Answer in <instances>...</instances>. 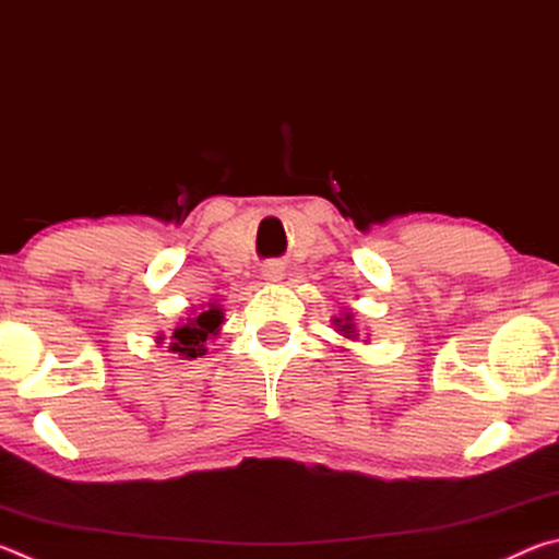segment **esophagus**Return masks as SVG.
Returning a JSON list of instances; mask_svg holds the SVG:
<instances>
[{"mask_svg":"<svg viewBox=\"0 0 559 559\" xmlns=\"http://www.w3.org/2000/svg\"><path fill=\"white\" fill-rule=\"evenodd\" d=\"M261 276L269 283H278V281H283V266H278V263H271V266L261 271Z\"/></svg>","mask_w":559,"mask_h":559,"instance_id":"1","label":"esophagus"}]
</instances>
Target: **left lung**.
<instances>
[{
	"mask_svg": "<svg viewBox=\"0 0 559 559\" xmlns=\"http://www.w3.org/2000/svg\"><path fill=\"white\" fill-rule=\"evenodd\" d=\"M330 323H333V328H335V333L343 337V340H347V343H357L359 337H367L365 343H370V330H365L362 333V328L357 325V320H355V316L353 313H347V310H343V313L340 316H333L330 318Z\"/></svg>",
	"mask_w": 559,
	"mask_h": 559,
	"instance_id": "8db88e82",
	"label": "left lung"
}]
</instances>
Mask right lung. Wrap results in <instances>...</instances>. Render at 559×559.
<instances>
[{"label":"right lung","mask_w":559,"mask_h":559,"mask_svg":"<svg viewBox=\"0 0 559 559\" xmlns=\"http://www.w3.org/2000/svg\"><path fill=\"white\" fill-rule=\"evenodd\" d=\"M224 310L219 302H202L200 308H192L185 318H179L175 333L169 335L167 349L179 359H197L206 355V340H214L222 333ZM157 345L165 343V335H157Z\"/></svg>","instance_id":"1"}]
</instances>
